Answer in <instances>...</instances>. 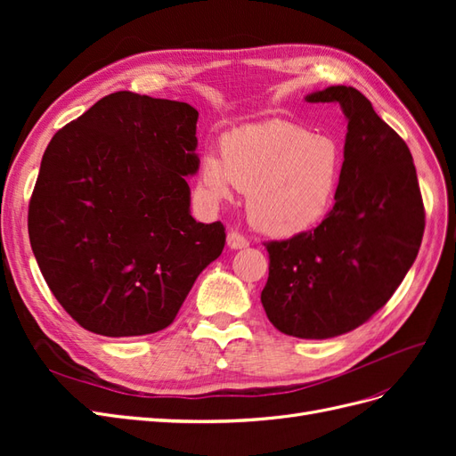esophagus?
<instances>
[{"label":"esophagus","instance_id":"obj_1","mask_svg":"<svg viewBox=\"0 0 456 456\" xmlns=\"http://www.w3.org/2000/svg\"><path fill=\"white\" fill-rule=\"evenodd\" d=\"M226 243H228L230 249H245V247L249 245V240L243 238L238 230H230Z\"/></svg>","mask_w":456,"mask_h":456}]
</instances>
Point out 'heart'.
Returning a JSON list of instances; mask_svg holds the SVG:
<instances>
[{
	"label": "heart",
	"instance_id": "heart-1",
	"mask_svg": "<svg viewBox=\"0 0 456 456\" xmlns=\"http://www.w3.org/2000/svg\"><path fill=\"white\" fill-rule=\"evenodd\" d=\"M342 175L338 144L298 123L272 119L224 136L200 165V190L213 203L247 191L251 224L275 238L317 226L335 203Z\"/></svg>",
	"mask_w": 456,
	"mask_h": 456
}]
</instances>
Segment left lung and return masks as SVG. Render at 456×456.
<instances>
[{
	"label": "left lung",
	"instance_id": "1",
	"mask_svg": "<svg viewBox=\"0 0 456 456\" xmlns=\"http://www.w3.org/2000/svg\"><path fill=\"white\" fill-rule=\"evenodd\" d=\"M308 102H338L348 119L340 184L320 226L268 241L262 306L281 333L333 338L377 314L415 262L424 203L412 156L367 96L333 86Z\"/></svg>",
	"mask_w": 456,
	"mask_h": 456
}]
</instances>
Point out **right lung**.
Returning a JSON list of instances; mask_svg holds the SVG:
<instances>
[{
	"instance_id": "add662e5",
	"label": "right lung",
	"mask_w": 456,
	"mask_h": 456,
	"mask_svg": "<svg viewBox=\"0 0 456 456\" xmlns=\"http://www.w3.org/2000/svg\"><path fill=\"white\" fill-rule=\"evenodd\" d=\"M198 110L118 91L51 139L28 207L37 266L81 327L141 337L169 327L226 232L190 215Z\"/></svg>"
}]
</instances>
